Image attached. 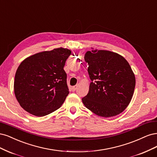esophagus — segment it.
<instances>
[{"label":"esophagus","instance_id":"esophagus-1","mask_svg":"<svg viewBox=\"0 0 157 157\" xmlns=\"http://www.w3.org/2000/svg\"><path fill=\"white\" fill-rule=\"evenodd\" d=\"M78 87V85H74V86H73V87H72V90H73V91H75V90L77 89Z\"/></svg>","mask_w":157,"mask_h":157}]
</instances>
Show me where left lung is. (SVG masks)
Here are the masks:
<instances>
[{
	"instance_id": "1",
	"label": "left lung",
	"mask_w": 157,
	"mask_h": 157,
	"mask_svg": "<svg viewBox=\"0 0 157 157\" xmlns=\"http://www.w3.org/2000/svg\"><path fill=\"white\" fill-rule=\"evenodd\" d=\"M91 80L88 94L82 98L87 109L104 117L119 115L132 98L135 75L121 55L105 50H92L85 54Z\"/></svg>"
}]
</instances>
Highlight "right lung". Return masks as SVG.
Wrapping results in <instances>:
<instances>
[{
  "mask_svg": "<svg viewBox=\"0 0 157 157\" xmlns=\"http://www.w3.org/2000/svg\"><path fill=\"white\" fill-rule=\"evenodd\" d=\"M71 54L57 48L25 59L17 70L14 93L20 105L27 112L43 117L58 109L69 94L64 70Z\"/></svg>",
  "mask_w": 157,
  "mask_h": 157,
  "instance_id": "obj_1",
  "label": "right lung"
}]
</instances>
